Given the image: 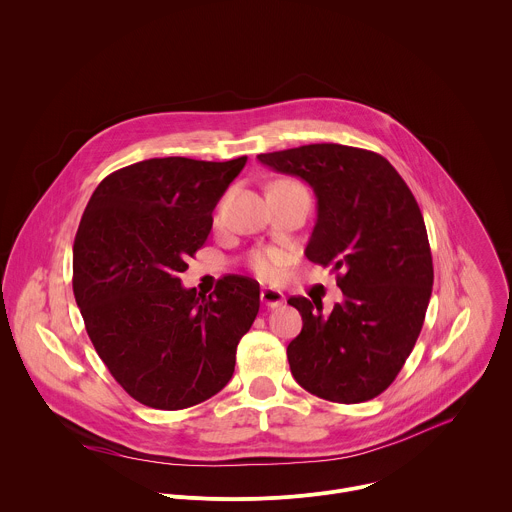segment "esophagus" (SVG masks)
Returning <instances> with one entry per match:
<instances>
[{
    "instance_id": "1",
    "label": "esophagus",
    "mask_w": 512,
    "mask_h": 512,
    "mask_svg": "<svg viewBox=\"0 0 512 512\" xmlns=\"http://www.w3.org/2000/svg\"><path fill=\"white\" fill-rule=\"evenodd\" d=\"M260 300H262L264 306L276 308V306H280L284 302V294L280 290H274V288H264L260 292Z\"/></svg>"
}]
</instances>
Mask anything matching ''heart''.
Segmentation results:
<instances>
[{
    "label": "heart",
    "instance_id": "obj_1",
    "mask_svg": "<svg viewBox=\"0 0 512 512\" xmlns=\"http://www.w3.org/2000/svg\"><path fill=\"white\" fill-rule=\"evenodd\" d=\"M248 264L258 278L270 282L282 276L284 268L290 264V254L280 248H262L252 252Z\"/></svg>",
    "mask_w": 512,
    "mask_h": 512
}]
</instances>
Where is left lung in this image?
Wrapping results in <instances>:
<instances>
[{"label":"left lung","instance_id":"obj_1","mask_svg":"<svg viewBox=\"0 0 512 512\" xmlns=\"http://www.w3.org/2000/svg\"><path fill=\"white\" fill-rule=\"evenodd\" d=\"M280 174L302 178L316 196L306 258L340 272L344 300H288L302 332L288 344L296 382L330 402L356 404L384 392L422 330L432 292V256L424 218L400 174L380 154L310 144L260 154Z\"/></svg>","mask_w":512,"mask_h":512}]
</instances>
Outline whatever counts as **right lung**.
<instances>
[{
    "mask_svg": "<svg viewBox=\"0 0 512 512\" xmlns=\"http://www.w3.org/2000/svg\"><path fill=\"white\" fill-rule=\"evenodd\" d=\"M246 156L152 158L100 182L74 240V296L112 376L138 402L180 410L220 392L260 308V286L224 276L210 296L184 288L212 212Z\"/></svg>",
    "mask_w": 512,
    "mask_h": 512,
    "instance_id": "add662e5",
    "label": "right lung"
}]
</instances>
